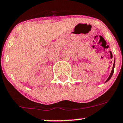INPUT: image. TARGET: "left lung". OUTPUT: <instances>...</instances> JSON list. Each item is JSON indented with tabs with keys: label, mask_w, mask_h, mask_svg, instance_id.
Listing matches in <instances>:
<instances>
[{
	"label": "left lung",
	"mask_w": 123,
	"mask_h": 123,
	"mask_svg": "<svg viewBox=\"0 0 123 123\" xmlns=\"http://www.w3.org/2000/svg\"><path fill=\"white\" fill-rule=\"evenodd\" d=\"M114 66H115V60H114V64H113V68H112V70H111V73H110V76L109 77V78H108V79H107V80H106V81H105V83L107 82V81H109V80H110V79L111 78L112 76H113V73H114Z\"/></svg>",
	"instance_id": "1"
}]
</instances>
